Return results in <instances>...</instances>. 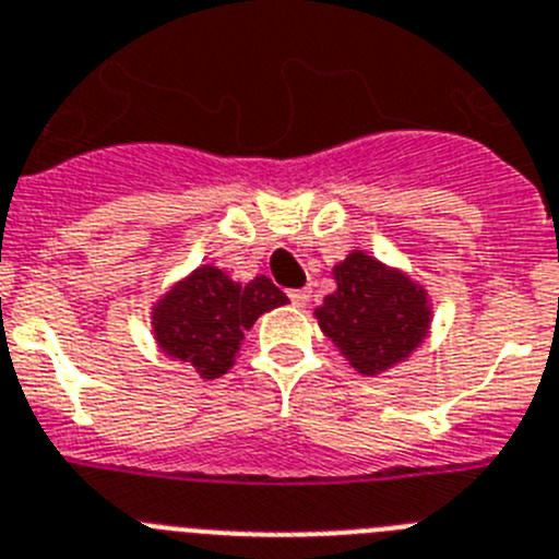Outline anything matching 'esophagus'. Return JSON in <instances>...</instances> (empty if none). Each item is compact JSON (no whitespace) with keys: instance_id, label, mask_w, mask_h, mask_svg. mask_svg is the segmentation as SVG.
<instances>
[{"instance_id":"obj_1","label":"esophagus","mask_w":559,"mask_h":559,"mask_svg":"<svg viewBox=\"0 0 559 559\" xmlns=\"http://www.w3.org/2000/svg\"><path fill=\"white\" fill-rule=\"evenodd\" d=\"M288 296H290V301H294L296 307H305L307 301L313 299V290H310V288H299V290H290Z\"/></svg>"}]
</instances>
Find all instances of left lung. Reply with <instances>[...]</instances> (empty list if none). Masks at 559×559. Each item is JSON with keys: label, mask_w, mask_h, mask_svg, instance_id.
Returning a JSON list of instances; mask_svg holds the SVG:
<instances>
[{"label": "left lung", "mask_w": 559, "mask_h": 559, "mask_svg": "<svg viewBox=\"0 0 559 559\" xmlns=\"http://www.w3.org/2000/svg\"><path fill=\"white\" fill-rule=\"evenodd\" d=\"M337 288L316 307L321 332L362 377H377L418 349L432 326L427 288L362 249L332 269Z\"/></svg>", "instance_id": "obj_1"}]
</instances>
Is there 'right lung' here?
<instances>
[{
	"label": "right lung",
	"mask_w": 559,
	"mask_h": 559,
	"mask_svg": "<svg viewBox=\"0 0 559 559\" xmlns=\"http://www.w3.org/2000/svg\"><path fill=\"white\" fill-rule=\"evenodd\" d=\"M280 305L288 296L269 276L240 285L218 265H199L155 301L152 332L163 355L216 380L235 366L243 332Z\"/></svg>",
	"instance_id": "1"
}]
</instances>
